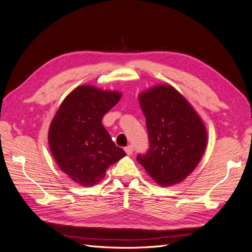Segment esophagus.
I'll use <instances>...</instances> for the list:
<instances>
[{
	"label": "esophagus",
	"instance_id": "esophagus-1",
	"mask_svg": "<svg viewBox=\"0 0 252 252\" xmlns=\"http://www.w3.org/2000/svg\"><path fill=\"white\" fill-rule=\"evenodd\" d=\"M125 152H126V154H127L128 156L132 155V152H133V146H131V145H129V146L125 147Z\"/></svg>",
	"mask_w": 252,
	"mask_h": 252
}]
</instances>
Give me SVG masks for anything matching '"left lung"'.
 I'll list each match as a JSON object with an SVG mask.
<instances>
[{
	"label": "left lung",
	"instance_id": "left-lung-1",
	"mask_svg": "<svg viewBox=\"0 0 252 252\" xmlns=\"http://www.w3.org/2000/svg\"><path fill=\"white\" fill-rule=\"evenodd\" d=\"M149 138L147 154L138 162L158 185L184 181L200 163L207 146V129L185 96L168 84L139 94Z\"/></svg>",
	"mask_w": 252,
	"mask_h": 252
}]
</instances>
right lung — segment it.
Segmentation results:
<instances>
[{
    "instance_id": "right-lung-1",
    "label": "right lung",
    "mask_w": 252,
    "mask_h": 252,
    "mask_svg": "<svg viewBox=\"0 0 252 252\" xmlns=\"http://www.w3.org/2000/svg\"><path fill=\"white\" fill-rule=\"evenodd\" d=\"M121 96L119 91L79 86L64 98L51 121V155L59 168L79 185L94 186L110 165L126 156L102 125L104 114Z\"/></svg>"
}]
</instances>
